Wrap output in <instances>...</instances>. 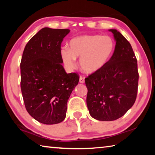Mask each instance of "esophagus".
Here are the masks:
<instances>
[{"label":"esophagus","instance_id":"34e87169","mask_svg":"<svg viewBox=\"0 0 155 155\" xmlns=\"http://www.w3.org/2000/svg\"><path fill=\"white\" fill-rule=\"evenodd\" d=\"M79 82L81 83H85V78L84 77H80V78H79Z\"/></svg>","mask_w":155,"mask_h":155}]
</instances>
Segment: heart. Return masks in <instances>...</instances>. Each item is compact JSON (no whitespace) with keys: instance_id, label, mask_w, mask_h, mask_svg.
I'll return each instance as SVG.
<instances>
[{"instance_id":"heart-1","label":"heart","mask_w":155,"mask_h":155,"mask_svg":"<svg viewBox=\"0 0 155 155\" xmlns=\"http://www.w3.org/2000/svg\"><path fill=\"white\" fill-rule=\"evenodd\" d=\"M70 48L61 49L63 61L70 69L74 68L76 58L80 57V66L84 72L94 73L105 66L114 54L115 44L111 37L83 35L70 40Z\"/></svg>"}]
</instances>
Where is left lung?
I'll return each instance as SVG.
<instances>
[{"label":"left lung","mask_w":155,"mask_h":155,"mask_svg":"<svg viewBox=\"0 0 155 155\" xmlns=\"http://www.w3.org/2000/svg\"><path fill=\"white\" fill-rule=\"evenodd\" d=\"M114 54L103 69L85 78L87 105L90 114L101 121H113L123 116L137 98L139 74L132 46L116 29Z\"/></svg>","instance_id":"obj_1"}]
</instances>
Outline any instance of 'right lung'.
Returning a JSON list of instances; mask_svg holds the SVG:
<instances>
[{"label": "right lung", "instance_id": "right-lung-1", "mask_svg": "<svg viewBox=\"0 0 155 155\" xmlns=\"http://www.w3.org/2000/svg\"><path fill=\"white\" fill-rule=\"evenodd\" d=\"M69 29L45 27L26 45L20 63V87L26 109L37 121L54 124L65 118L67 103L78 85L77 73L65 72L61 44Z\"/></svg>", "mask_w": 155, "mask_h": 155}]
</instances>
